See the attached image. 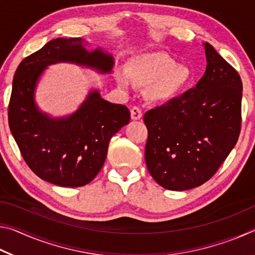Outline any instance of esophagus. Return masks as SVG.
I'll return each mask as SVG.
<instances>
[{
  "instance_id": "1",
  "label": "esophagus",
  "mask_w": 255,
  "mask_h": 255,
  "mask_svg": "<svg viewBox=\"0 0 255 255\" xmlns=\"http://www.w3.org/2000/svg\"><path fill=\"white\" fill-rule=\"evenodd\" d=\"M130 115H131V119L132 120H138L143 117V112H141V109L139 107H132L130 110Z\"/></svg>"
}]
</instances>
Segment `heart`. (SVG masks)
<instances>
[{
	"instance_id": "b5f03b06",
	"label": "heart",
	"mask_w": 255,
	"mask_h": 255,
	"mask_svg": "<svg viewBox=\"0 0 255 255\" xmlns=\"http://www.w3.org/2000/svg\"><path fill=\"white\" fill-rule=\"evenodd\" d=\"M117 82L123 88L130 83L147 85V96L153 101L166 102L174 99L191 77L189 68L175 62L170 55L155 51L133 58L126 71H118Z\"/></svg>"
}]
</instances>
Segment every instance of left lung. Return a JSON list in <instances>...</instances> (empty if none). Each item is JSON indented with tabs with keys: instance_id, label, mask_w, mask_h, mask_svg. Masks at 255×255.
Listing matches in <instances>:
<instances>
[{
	"instance_id": "8db88e82",
	"label": "left lung",
	"mask_w": 255,
	"mask_h": 255,
	"mask_svg": "<svg viewBox=\"0 0 255 255\" xmlns=\"http://www.w3.org/2000/svg\"><path fill=\"white\" fill-rule=\"evenodd\" d=\"M207 67L195 88L144 115L147 170L167 190L204 184L218 171L239 139L241 76L208 42Z\"/></svg>"
}]
</instances>
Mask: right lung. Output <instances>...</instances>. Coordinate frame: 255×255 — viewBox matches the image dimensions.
<instances>
[{
  "mask_svg": "<svg viewBox=\"0 0 255 255\" xmlns=\"http://www.w3.org/2000/svg\"><path fill=\"white\" fill-rule=\"evenodd\" d=\"M82 38H57L19 64L8 102V126L21 155L34 174L59 187L91 182L105 164L111 137L130 120L126 106L114 105L92 91L75 114L53 119L34 105L33 92L45 68L72 62L103 73L114 59L101 49L88 51Z\"/></svg>",
  "mask_w": 255,
  "mask_h": 255,
  "instance_id": "add662e5",
  "label": "right lung"
}]
</instances>
